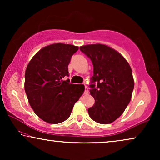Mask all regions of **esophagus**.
Here are the masks:
<instances>
[{"label": "esophagus", "instance_id": "obj_1", "mask_svg": "<svg viewBox=\"0 0 160 160\" xmlns=\"http://www.w3.org/2000/svg\"><path fill=\"white\" fill-rule=\"evenodd\" d=\"M85 86V89H84V93L85 94H88L89 90H88V87H87V85H84Z\"/></svg>", "mask_w": 160, "mask_h": 160}]
</instances>
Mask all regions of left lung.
<instances>
[{"mask_svg": "<svg viewBox=\"0 0 160 160\" xmlns=\"http://www.w3.org/2000/svg\"><path fill=\"white\" fill-rule=\"evenodd\" d=\"M80 50L94 67L89 92L95 104L88 108L89 117L98 123H112L123 113L132 97L134 79L130 65L119 52L106 45H84Z\"/></svg>", "mask_w": 160, "mask_h": 160, "instance_id": "obj_1", "label": "left lung"}]
</instances>
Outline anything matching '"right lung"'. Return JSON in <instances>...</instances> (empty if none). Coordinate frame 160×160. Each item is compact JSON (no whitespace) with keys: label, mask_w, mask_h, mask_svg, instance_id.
Returning a JSON list of instances; mask_svg holds the SVG:
<instances>
[{"label":"right lung","mask_w":160,"mask_h":160,"mask_svg":"<svg viewBox=\"0 0 160 160\" xmlns=\"http://www.w3.org/2000/svg\"><path fill=\"white\" fill-rule=\"evenodd\" d=\"M78 47L57 43L43 47L32 57L25 74V90L35 113L49 124L64 122L84 92V85L62 81Z\"/></svg>","instance_id":"1"}]
</instances>
